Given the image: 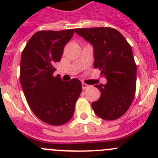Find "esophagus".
Segmentation results:
<instances>
[{
    "label": "esophagus",
    "instance_id": "esophagus-1",
    "mask_svg": "<svg viewBox=\"0 0 158 158\" xmlns=\"http://www.w3.org/2000/svg\"><path fill=\"white\" fill-rule=\"evenodd\" d=\"M81 85H82V89H83V90H85L86 89H88V88L90 87L89 85H87V84H85V83H82Z\"/></svg>",
    "mask_w": 158,
    "mask_h": 158
}]
</instances>
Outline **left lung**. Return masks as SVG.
I'll return each mask as SVG.
<instances>
[{
  "mask_svg": "<svg viewBox=\"0 0 158 158\" xmlns=\"http://www.w3.org/2000/svg\"><path fill=\"white\" fill-rule=\"evenodd\" d=\"M75 32L94 49V68L101 70L106 85H96L100 97L92 103L95 114L115 120L127 111L136 90L137 66L132 49L124 36L111 27L77 28Z\"/></svg>",
  "mask_w": 158,
  "mask_h": 158,
  "instance_id": "obj_1",
  "label": "left lung"
}]
</instances>
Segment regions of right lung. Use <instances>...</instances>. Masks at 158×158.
Here are the masks:
<instances>
[{"instance_id": "right-lung-1", "label": "right lung", "mask_w": 158, "mask_h": 158, "mask_svg": "<svg viewBox=\"0 0 158 158\" xmlns=\"http://www.w3.org/2000/svg\"><path fill=\"white\" fill-rule=\"evenodd\" d=\"M74 34V29L40 31L23 49L19 80L29 107L40 120L53 126L69 122L76 101L82 91L78 79L63 81L54 76V65L59 62L64 47Z\"/></svg>"}]
</instances>
